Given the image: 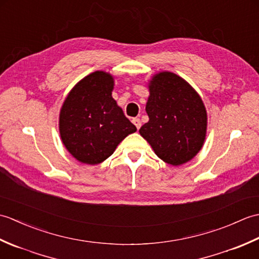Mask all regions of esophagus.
Here are the masks:
<instances>
[{"label": "esophagus", "mask_w": 259, "mask_h": 259, "mask_svg": "<svg viewBox=\"0 0 259 259\" xmlns=\"http://www.w3.org/2000/svg\"><path fill=\"white\" fill-rule=\"evenodd\" d=\"M133 123L136 125L137 129H140V126H141V121H140V119H138V118L133 119Z\"/></svg>", "instance_id": "1"}]
</instances>
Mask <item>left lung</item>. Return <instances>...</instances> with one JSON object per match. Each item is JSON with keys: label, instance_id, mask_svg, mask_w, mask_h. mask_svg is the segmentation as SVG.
Listing matches in <instances>:
<instances>
[{"label": "left lung", "instance_id": "obj_1", "mask_svg": "<svg viewBox=\"0 0 259 259\" xmlns=\"http://www.w3.org/2000/svg\"><path fill=\"white\" fill-rule=\"evenodd\" d=\"M149 121L140 136L162 161L180 166L201 150L207 135V111L201 97L178 74L161 71L148 82Z\"/></svg>", "mask_w": 259, "mask_h": 259}]
</instances>
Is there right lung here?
Masks as SVG:
<instances>
[{"label":"right lung","mask_w":259,"mask_h":259,"mask_svg":"<svg viewBox=\"0 0 259 259\" xmlns=\"http://www.w3.org/2000/svg\"><path fill=\"white\" fill-rule=\"evenodd\" d=\"M114 76L95 71L81 79L62 104L59 131L70 155L85 164H99L137 131L112 98Z\"/></svg>","instance_id":"right-lung-1"}]
</instances>
